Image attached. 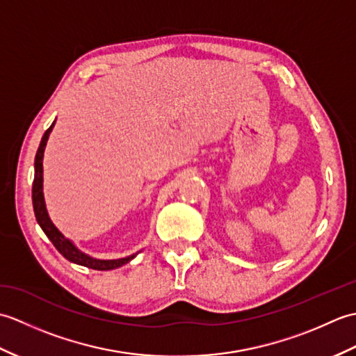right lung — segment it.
Listing matches in <instances>:
<instances>
[{
	"label": "right lung",
	"mask_w": 356,
	"mask_h": 356,
	"mask_svg": "<svg viewBox=\"0 0 356 356\" xmlns=\"http://www.w3.org/2000/svg\"><path fill=\"white\" fill-rule=\"evenodd\" d=\"M56 119L53 120V124L47 128V131L44 133L40 147H38L36 156H35V179H33V186H32V202H33V211H35V217L38 225L41 226V229L44 231L45 236L49 237V240L55 246L59 254H63L67 260L72 263L81 264V266H86L90 269H96V270H110V269H116L124 266L125 263L131 261L136 254H131L128 257H124V259H113V260H101V259H93L88 254L82 252L81 249L73 243L70 238H67L64 234L59 231L53 222L50 220L47 208H45V200H44V191H42V182H44V168H42V161H44V151L45 145H47L49 136L55 127Z\"/></svg>",
	"instance_id": "add662e5"
}]
</instances>
